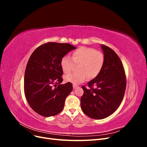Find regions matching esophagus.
<instances>
[{
    "label": "esophagus",
    "instance_id": "34e87169",
    "mask_svg": "<svg viewBox=\"0 0 147 147\" xmlns=\"http://www.w3.org/2000/svg\"><path fill=\"white\" fill-rule=\"evenodd\" d=\"M73 88H74V89H76L77 88H78V86L75 85V84H74V85H73Z\"/></svg>",
    "mask_w": 147,
    "mask_h": 147
}]
</instances>
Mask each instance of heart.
I'll return each instance as SVG.
<instances>
[{
    "instance_id": "obj_1",
    "label": "heart",
    "mask_w": 147,
    "mask_h": 147,
    "mask_svg": "<svg viewBox=\"0 0 147 147\" xmlns=\"http://www.w3.org/2000/svg\"><path fill=\"white\" fill-rule=\"evenodd\" d=\"M71 59L68 56H64L61 60V67L65 74H69L74 68V64L78 65L77 73L69 74L64 77L65 81L74 84L83 82L88 78L93 79L98 76L103 68L105 56L100 51L95 49L82 47L74 51ZM74 63H73L72 61Z\"/></svg>"
}]
</instances>
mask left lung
I'll return each instance as SVG.
<instances>
[{"mask_svg": "<svg viewBox=\"0 0 147 147\" xmlns=\"http://www.w3.org/2000/svg\"><path fill=\"white\" fill-rule=\"evenodd\" d=\"M105 63L98 76L83 86L81 107L88 117L96 119L108 117L121 104L126 87L121 61L112 49L101 45Z\"/></svg>", "mask_w": 147, "mask_h": 147, "instance_id": "8db88e82", "label": "left lung"}]
</instances>
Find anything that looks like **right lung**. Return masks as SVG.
I'll return each instance as SVG.
<instances>
[{
	"instance_id": "add662e5",
	"label": "right lung",
	"mask_w": 147,
	"mask_h": 147,
	"mask_svg": "<svg viewBox=\"0 0 147 147\" xmlns=\"http://www.w3.org/2000/svg\"><path fill=\"white\" fill-rule=\"evenodd\" d=\"M76 48L69 43L48 42L35 49L30 56L25 70L24 94L30 107L41 116H55L63 110L73 86L70 82L61 84V60Z\"/></svg>"
}]
</instances>
